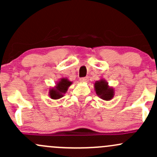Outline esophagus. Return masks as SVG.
<instances>
[{
  "instance_id": "obj_1",
  "label": "esophagus",
  "mask_w": 157,
  "mask_h": 157,
  "mask_svg": "<svg viewBox=\"0 0 157 157\" xmlns=\"http://www.w3.org/2000/svg\"><path fill=\"white\" fill-rule=\"evenodd\" d=\"M79 81H80L81 82H82V83H85V82H87V81H88V77H85V78H81L79 79Z\"/></svg>"
}]
</instances>
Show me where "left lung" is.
Segmentation results:
<instances>
[{"mask_svg":"<svg viewBox=\"0 0 157 157\" xmlns=\"http://www.w3.org/2000/svg\"><path fill=\"white\" fill-rule=\"evenodd\" d=\"M94 90L97 95L103 100L109 101L114 97V89L109 85L105 79L97 81L94 83Z\"/></svg>","mask_w":157,"mask_h":157,"instance_id":"obj_1","label":"left lung"}]
</instances>
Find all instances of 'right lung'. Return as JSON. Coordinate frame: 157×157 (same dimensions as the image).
<instances>
[{"instance_id":"obj_1","label":"right lung","mask_w":157,"mask_h":157,"mask_svg":"<svg viewBox=\"0 0 157 157\" xmlns=\"http://www.w3.org/2000/svg\"><path fill=\"white\" fill-rule=\"evenodd\" d=\"M72 84L67 78H60L56 85L49 88L48 96L52 99H59L64 96L70 86Z\"/></svg>"}]
</instances>
